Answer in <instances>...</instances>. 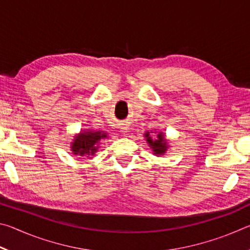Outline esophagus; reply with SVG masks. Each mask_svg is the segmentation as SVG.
Here are the masks:
<instances>
[{"label": "esophagus", "mask_w": 250, "mask_h": 250, "mask_svg": "<svg viewBox=\"0 0 250 250\" xmlns=\"http://www.w3.org/2000/svg\"><path fill=\"white\" fill-rule=\"evenodd\" d=\"M121 131H122V132H124L125 134L129 132V131H128V128H126V126H124V128H121Z\"/></svg>", "instance_id": "34e87169"}]
</instances>
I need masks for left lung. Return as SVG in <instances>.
<instances>
[{"instance_id":"1","label":"left lung","mask_w":250,"mask_h":250,"mask_svg":"<svg viewBox=\"0 0 250 250\" xmlns=\"http://www.w3.org/2000/svg\"><path fill=\"white\" fill-rule=\"evenodd\" d=\"M146 137L147 143H149L150 146L153 149L154 154H163L164 152L167 151V143L166 140H164L162 133L158 134V139H156V140H153V139L150 137L149 132L146 133Z\"/></svg>"}]
</instances>
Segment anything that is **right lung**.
<instances>
[{
	"label": "right lung",
	"mask_w": 250,
	"mask_h": 250,
	"mask_svg": "<svg viewBox=\"0 0 250 250\" xmlns=\"http://www.w3.org/2000/svg\"><path fill=\"white\" fill-rule=\"evenodd\" d=\"M107 134L101 133L100 131H92V132H83L76 137L75 141L71 146L74 154L79 155H91L97 151V143H99L100 139L105 138Z\"/></svg>",
	"instance_id": "right-lung-1"
}]
</instances>
